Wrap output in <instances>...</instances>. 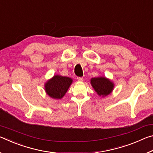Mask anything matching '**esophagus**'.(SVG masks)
Listing matches in <instances>:
<instances>
[{"mask_svg": "<svg viewBox=\"0 0 153 153\" xmlns=\"http://www.w3.org/2000/svg\"><path fill=\"white\" fill-rule=\"evenodd\" d=\"M77 79L79 82H82L83 80H84V78H83V77H78Z\"/></svg>", "mask_w": 153, "mask_h": 153, "instance_id": "34e87169", "label": "esophagus"}]
</instances>
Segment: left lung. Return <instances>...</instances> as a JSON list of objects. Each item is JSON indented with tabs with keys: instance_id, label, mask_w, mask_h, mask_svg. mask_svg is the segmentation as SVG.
<instances>
[{
	"instance_id": "8db88e82",
	"label": "left lung",
	"mask_w": 153,
	"mask_h": 153,
	"mask_svg": "<svg viewBox=\"0 0 153 153\" xmlns=\"http://www.w3.org/2000/svg\"><path fill=\"white\" fill-rule=\"evenodd\" d=\"M90 84L99 97H105L113 92L115 84L110 79L104 76L92 77Z\"/></svg>"
}]
</instances>
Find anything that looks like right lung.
Returning a JSON list of instances; mask_svg holds the SVG:
<instances>
[{"label": "right lung", "instance_id": "1", "mask_svg": "<svg viewBox=\"0 0 153 153\" xmlns=\"http://www.w3.org/2000/svg\"><path fill=\"white\" fill-rule=\"evenodd\" d=\"M73 82L71 77L55 75L45 82V90L48 97L53 99H61Z\"/></svg>", "mask_w": 153, "mask_h": 153}]
</instances>
